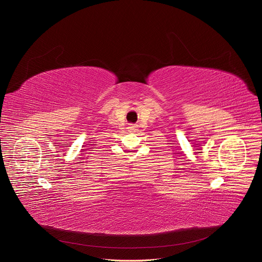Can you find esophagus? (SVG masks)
Masks as SVG:
<instances>
[{"label":"esophagus","instance_id":"esophagus-1","mask_svg":"<svg viewBox=\"0 0 262 262\" xmlns=\"http://www.w3.org/2000/svg\"><path fill=\"white\" fill-rule=\"evenodd\" d=\"M128 128H129V132H136L137 130V126L136 125H130Z\"/></svg>","mask_w":262,"mask_h":262}]
</instances>
